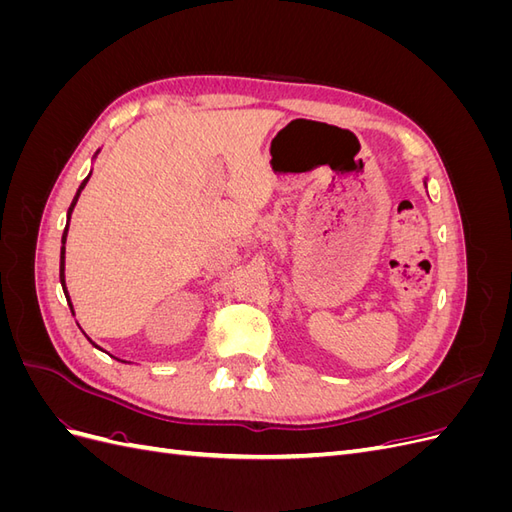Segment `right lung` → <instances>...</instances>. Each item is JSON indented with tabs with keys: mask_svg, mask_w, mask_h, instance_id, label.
Returning a JSON list of instances; mask_svg holds the SVG:
<instances>
[{
	"mask_svg": "<svg viewBox=\"0 0 512 512\" xmlns=\"http://www.w3.org/2000/svg\"><path fill=\"white\" fill-rule=\"evenodd\" d=\"M98 153V151H96ZM89 177H91V173L87 175V179L79 185V190H76V196H74V200H72V205H70V209H68V222H70V215H72V211H74V205H76V200H79V196H81V192H83V188L87 185V181H89ZM66 237H68V224H66V228H64V235H61V256H59V282H61V288H64V294H66V299H68V305H70V309H72V303H70V297H68V290H66ZM72 316H74V309H72ZM91 342V339H89ZM94 344V342H91ZM96 346V344H94ZM98 348V346H96Z\"/></svg>",
	"mask_w": 512,
	"mask_h": 512,
	"instance_id": "add662e5",
	"label": "right lung"
}]
</instances>
